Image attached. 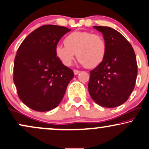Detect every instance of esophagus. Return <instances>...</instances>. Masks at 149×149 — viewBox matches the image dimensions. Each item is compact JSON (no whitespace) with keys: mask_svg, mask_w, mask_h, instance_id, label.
<instances>
[{"mask_svg":"<svg viewBox=\"0 0 149 149\" xmlns=\"http://www.w3.org/2000/svg\"><path fill=\"white\" fill-rule=\"evenodd\" d=\"M80 71H78V70H76V69H74V70H73V73H74V74L75 75H78L79 73H80Z\"/></svg>","mask_w":149,"mask_h":149,"instance_id":"esophagus-1","label":"esophagus"}]
</instances>
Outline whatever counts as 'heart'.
I'll list each match as a JSON object with an SVG mask.
<instances>
[{"label":"heart","instance_id":"heart-1","mask_svg":"<svg viewBox=\"0 0 149 149\" xmlns=\"http://www.w3.org/2000/svg\"><path fill=\"white\" fill-rule=\"evenodd\" d=\"M65 45L56 47V55L64 65H72L77 54L81 65L94 68L104 61L107 43L102 36L89 31H73L64 40Z\"/></svg>","mask_w":149,"mask_h":149}]
</instances>
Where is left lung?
<instances>
[{
	"mask_svg": "<svg viewBox=\"0 0 149 149\" xmlns=\"http://www.w3.org/2000/svg\"><path fill=\"white\" fill-rule=\"evenodd\" d=\"M93 27L103 34L107 54L102 63L90 71L88 92L97 104L113 108L125 103L134 89L136 57L131 45L116 29L104 26Z\"/></svg>",
	"mask_w": 149,
	"mask_h": 149,
	"instance_id": "obj_1",
	"label": "left lung"
}]
</instances>
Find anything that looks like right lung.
<instances>
[{"label":"right lung","mask_w":149,"mask_h":149,"mask_svg":"<svg viewBox=\"0 0 149 149\" xmlns=\"http://www.w3.org/2000/svg\"><path fill=\"white\" fill-rule=\"evenodd\" d=\"M71 29L45 24L22 41L14 65V82L19 98L36 111H48L60 104L73 78L72 69L56 55L58 42Z\"/></svg>","instance_id":"right-lung-1"}]
</instances>
